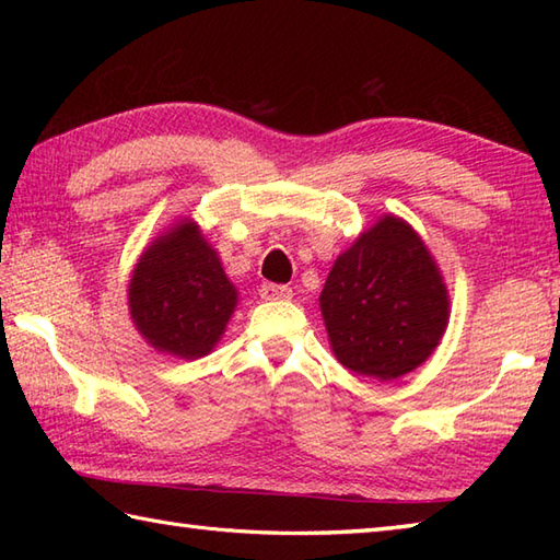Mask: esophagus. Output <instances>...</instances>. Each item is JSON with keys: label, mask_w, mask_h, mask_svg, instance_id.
I'll use <instances>...</instances> for the list:
<instances>
[{"label": "esophagus", "mask_w": 560, "mask_h": 560, "mask_svg": "<svg viewBox=\"0 0 560 560\" xmlns=\"http://www.w3.org/2000/svg\"><path fill=\"white\" fill-rule=\"evenodd\" d=\"M259 295L265 301H289L293 291L291 287H283V283H261Z\"/></svg>", "instance_id": "1"}]
</instances>
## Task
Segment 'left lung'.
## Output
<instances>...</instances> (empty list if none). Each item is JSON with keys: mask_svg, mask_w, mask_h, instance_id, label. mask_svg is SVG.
<instances>
[{"mask_svg": "<svg viewBox=\"0 0 560 560\" xmlns=\"http://www.w3.org/2000/svg\"><path fill=\"white\" fill-rule=\"evenodd\" d=\"M319 307L339 363L383 383L411 373L433 353L450 315L431 253L395 217L375 223L337 257Z\"/></svg>", "mask_w": 560, "mask_h": 560, "instance_id": "obj_1", "label": "left lung"}]
</instances>
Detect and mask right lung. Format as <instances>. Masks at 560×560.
<instances>
[{"mask_svg":"<svg viewBox=\"0 0 560 560\" xmlns=\"http://www.w3.org/2000/svg\"><path fill=\"white\" fill-rule=\"evenodd\" d=\"M237 293L192 221L159 237L137 261L129 315L153 349L197 359L213 349Z\"/></svg>","mask_w":560,"mask_h":560,"instance_id":"1","label":"right lung"}]
</instances>
